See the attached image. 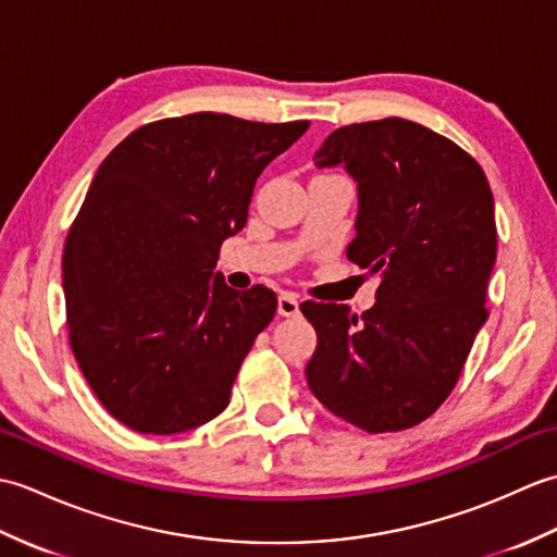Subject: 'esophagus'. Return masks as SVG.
I'll use <instances>...</instances> for the list:
<instances>
[{"label":"esophagus","mask_w":557,"mask_h":557,"mask_svg":"<svg viewBox=\"0 0 557 557\" xmlns=\"http://www.w3.org/2000/svg\"><path fill=\"white\" fill-rule=\"evenodd\" d=\"M277 313H280V315H287V318L297 315V313H299V297H297V294H292V292L280 294V299H277Z\"/></svg>","instance_id":"1"}]
</instances>
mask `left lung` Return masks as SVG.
Listing matches in <instances>:
<instances>
[{"mask_svg":"<svg viewBox=\"0 0 557 557\" xmlns=\"http://www.w3.org/2000/svg\"><path fill=\"white\" fill-rule=\"evenodd\" d=\"M315 164H345L359 184L347 258L377 289L361 315L301 304L318 333L309 387L366 433L411 429L453 393L488 318L498 253L488 180L467 150L399 116L335 128Z\"/></svg>","mask_w":557,"mask_h":557,"instance_id":"1","label":"left lung"}]
</instances>
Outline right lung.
Wrapping results in <instances>:
<instances>
[{
	"instance_id": "obj_1",
	"label": "right lung",
	"mask_w": 557,
	"mask_h": 557,
	"mask_svg": "<svg viewBox=\"0 0 557 557\" xmlns=\"http://www.w3.org/2000/svg\"><path fill=\"white\" fill-rule=\"evenodd\" d=\"M309 122L194 112L138 126L102 160L64 244L69 345L116 421L174 435L230 405L275 292L224 285L222 242Z\"/></svg>"
}]
</instances>
